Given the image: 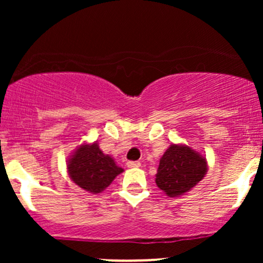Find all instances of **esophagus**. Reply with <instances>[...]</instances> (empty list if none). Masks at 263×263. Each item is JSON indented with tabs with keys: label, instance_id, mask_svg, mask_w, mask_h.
<instances>
[{
	"label": "esophagus",
	"instance_id": "1",
	"mask_svg": "<svg viewBox=\"0 0 263 263\" xmlns=\"http://www.w3.org/2000/svg\"><path fill=\"white\" fill-rule=\"evenodd\" d=\"M127 167L128 168H138L141 167V163L140 162H127Z\"/></svg>",
	"mask_w": 263,
	"mask_h": 263
}]
</instances>
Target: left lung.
Wrapping results in <instances>:
<instances>
[{"instance_id":"8db88e82","label":"left lung","mask_w":263,"mask_h":263,"mask_svg":"<svg viewBox=\"0 0 263 263\" xmlns=\"http://www.w3.org/2000/svg\"><path fill=\"white\" fill-rule=\"evenodd\" d=\"M205 156L182 143H172L159 159L156 184L170 198L185 195L205 177Z\"/></svg>"}]
</instances>
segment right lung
Masks as SVG:
<instances>
[{"mask_svg": "<svg viewBox=\"0 0 263 263\" xmlns=\"http://www.w3.org/2000/svg\"><path fill=\"white\" fill-rule=\"evenodd\" d=\"M69 178L81 189L99 194L122 173L123 170L116 164L110 155H105L98 141L83 143L69 156L66 161Z\"/></svg>", "mask_w": 263, "mask_h": 263, "instance_id": "right-lung-1", "label": "right lung"}]
</instances>
